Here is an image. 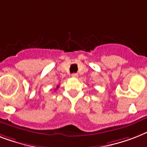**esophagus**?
Instances as JSON below:
<instances>
[{"instance_id": "34e87169", "label": "esophagus", "mask_w": 147, "mask_h": 147, "mask_svg": "<svg viewBox=\"0 0 147 147\" xmlns=\"http://www.w3.org/2000/svg\"><path fill=\"white\" fill-rule=\"evenodd\" d=\"M78 75L77 73L71 74V77L72 78H78Z\"/></svg>"}]
</instances>
